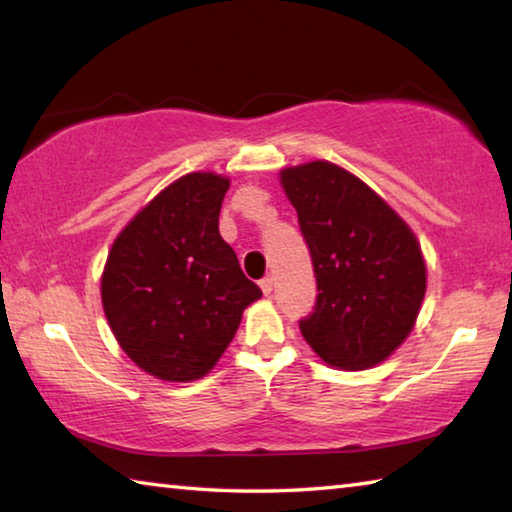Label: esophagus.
Masks as SVG:
<instances>
[{
  "mask_svg": "<svg viewBox=\"0 0 512 512\" xmlns=\"http://www.w3.org/2000/svg\"><path fill=\"white\" fill-rule=\"evenodd\" d=\"M259 287H262V291L266 293V296H271V291H273V277L271 275H266L262 282H259Z\"/></svg>",
  "mask_w": 512,
  "mask_h": 512,
  "instance_id": "esophagus-1",
  "label": "esophagus"
}]
</instances>
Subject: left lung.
<instances>
[{
	"instance_id": "8db88e82",
	"label": "left lung",
	"mask_w": 512,
	"mask_h": 512,
	"mask_svg": "<svg viewBox=\"0 0 512 512\" xmlns=\"http://www.w3.org/2000/svg\"><path fill=\"white\" fill-rule=\"evenodd\" d=\"M316 273L300 332L327 366L366 370L411 334L427 291L418 239L384 198L332 162L280 171Z\"/></svg>"
}]
</instances>
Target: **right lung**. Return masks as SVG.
Returning <instances> with one entry per match:
<instances>
[{"label":"right lung","mask_w":512,"mask_h":512,"mask_svg":"<svg viewBox=\"0 0 512 512\" xmlns=\"http://www.w3.org/2000/svg\"><path fill=\"white\" fill-rule=\"evenodd\" d=\"M230 180L178 178L119 232L101 275L103 311L121 350L149 375L194 381L214 368L262 298L219 235Z\"/></svg>","instance_id":"right-lung-1"}]
</instances>
